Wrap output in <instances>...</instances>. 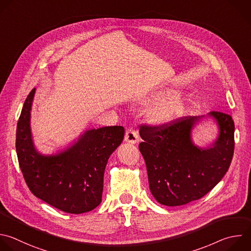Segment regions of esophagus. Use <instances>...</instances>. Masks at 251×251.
I'll use <instances>...</instances> for the list:
<instances>
[{"label": "esophagus", "mask_w": 251, "mask_h": 251, "mask_svg": "<svg viewBox=\"0 0 251 251\" xmlns=\"http://www.w3.org/2000/svg\"><path fill=\"white\" fill-rule=\"evenodd\" d=\"M125 141L131 144H136L139 141V135L135 128H128L125 134Z\"/></svg>", "instance_id": "34e87169"}]
</instances>
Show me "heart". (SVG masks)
I'll use <instances>...</instances> for the list:
<instances>
[{
    "label": "heart",
    "instance_id": "obj_1",
    "mask_svg": "<svg viewBox=\"0 0 251 251\" xmlns=\"http://www.w3.org/2000/svg\"><path fill=\"white\" fill-rule=\"evenodd\" d=\"M176 92L173 90H162L151 94L146 102H158L165 100L153 111V118L157 122H169L183 114L185 106L179 98H175ZM168 100L166 101V100Z\"/></svg>",
    "mask_w": 251,
    "mask_h": 251
}]
</instances>
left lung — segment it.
<instances>
[{
	"mask_svg": "<svg viewBox=\"0 0 251 251\" xmlns=\"http://www.w3.org/2000/svg\"><path fill=\"white\" fill-rule=\"evenodd\" d=\"M219 127L208 148L192 142L191 131L204 116L181 117L159 126H140L139 150L145 159L150 190L161 205L181 206L198 200L224 177L234 151V123L230 115L209 113Z\"/></svg>",
	"mask_w": 251,
	"mask_h": 251,
	"instance_id": "8db88e82",
	"label": "left lung"
}]
</instances>
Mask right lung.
I'll return each instance as SVG.
<instances>
[{
	"mask_svg": "<svg viewBox=\"0 0 251 251\" xmlns=\"http://www.w3.org/2000/svg\"><path fill=\"white\" fill-rule=\"evenodd\" d=\"M27 96L17 126L16 149L25 180L34 196L69 214L87 213L101 202L103 176L110 154L122 143V126L88 130L67 150L43 155L34 148Z\"/></svg>",
	"mask_w": 251,
	"mask_h": 251,
	"instance_id": "obj_1",
	"label": "right lung"
}]
</instances>
